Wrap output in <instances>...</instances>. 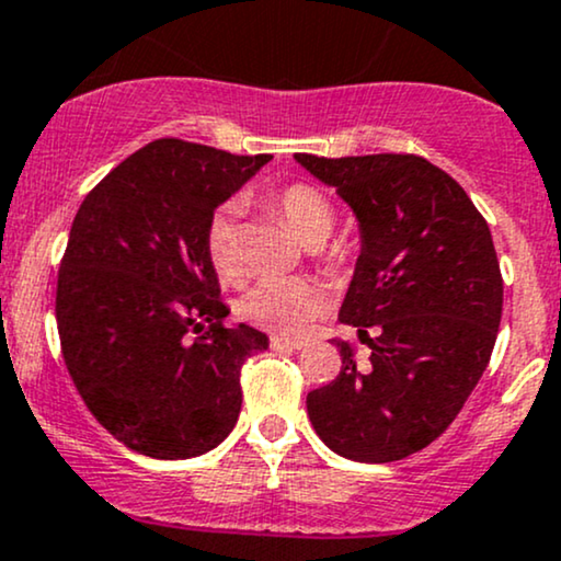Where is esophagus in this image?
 Here are the masks:
<instances>
[{"instance_id":"1","label":"esophagus","mask_w":561,"mask_h":561,"mask_svg":"<svg viewBox=\"0 0 561 561\" xmlns=\"http://www.w3.org/2000/svg\"><path fill=\"white\" fill-rule=\"evenodd\" d=\"M272 347H274V350H302V347H308V342H302V340H289V336L274 334V336H272Z\"/></svg>"}]
</instances>
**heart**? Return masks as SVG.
<instances>
[{
	"label": "heart",
	"mask_w": 561,
	"mask_h": 561,
	"mask_svg": "<svg viewBox=\"0 0 561 561\" xmlns=\"http://www.w3.org/2000/svg\"><path fill=\"white\" fill-rule=\"evenodd\" d=\"M263 204L279 214L306 245H319L332 234L336 211L316 185L289 182L263 195ZM238 204L216 206L204 227V251L216 276L232 282L240 276ZM327 289L306 276H268L255 282L238 300L240 319L279 336L306 334L327 308Z\"/></svg>",
	"instance_id": "obj_1"
}]
</instances>
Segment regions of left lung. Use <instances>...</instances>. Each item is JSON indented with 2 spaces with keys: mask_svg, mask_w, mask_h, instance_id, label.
<instances>
[{
  "mask_svg": "<svg viewBox=\"0 0 561 561\" xmlns=\"http://www.w3.org/2000/svg\"><path fill=\"white\" fill-rule=\"evenodd\" d=\"M295 159L357 216L363 248L340 321L370 347L360 370L334 340L342 370L310 391L308 417L347 460H402L449 428L489 366L504 298L494 240L457 180L415 153Z\"/></svg>",
  "mask_w": 561,
  "mask_h": 561,
  "instance_id": "8db88e82",
  "label": "left lung"
}]
</instances>
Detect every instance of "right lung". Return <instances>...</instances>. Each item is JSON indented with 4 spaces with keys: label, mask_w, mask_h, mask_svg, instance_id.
I'll use <instances>...</instances> for the list:
<instances>
[{
    "label": "right lung",
    "mask_w": 561,
    "mask_h": 561,
    "mask_svg": "<svg viewBox=\"0 0 561 561\" xmlns=\"http://www.w3.org/2000/svg\"><path fill=\"white\" fill-rule=\"evenodd\" d=\"M268 159L161 138L78 208L57 276L62 357L85 408L133 451L187 460L238 423L242 363L268 336L225 327L204 227Z\"/></svg>",
    "instance_id": "obj_1"
}]
</instances>
